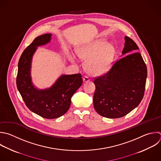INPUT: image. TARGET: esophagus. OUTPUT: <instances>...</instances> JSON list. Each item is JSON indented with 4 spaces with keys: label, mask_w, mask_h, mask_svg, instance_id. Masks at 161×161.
Listing matches in <instances>:
<instances>
[{
    "label": "esophagus",
    "mask_w": 161,
    "mask_h": 161,
    "mask_svg": "<svg viewBox=\"0 0 161 161\" xmlns=\"http://www.w3.org/2000/svg\"><path fill=\"white\" fill-rule=\"evenodd\" d=\"M90 80V79L87 77V76H84L83 77V81L84 82H89Z\"/></svg>",
    "instance_id": "esophagus-1"
}]
</instances>
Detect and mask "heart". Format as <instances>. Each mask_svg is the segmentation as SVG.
Returning <instances> with one entry per match:
<instances>
[{
	"label": "heart",
	"mask_w": 161,
	"mask_h": 161,
	"mask_svg": "<svg viewBox=\"0 0 161 161\" xmlns=\"http://www.w3.org/2000/svg\"><path fill=\"white\" fill-rule=\"evenodd\" d=\"M78 56L86 60L84 68L92 75H101L109 69L116 55V48L106 40L85 45L77 51Z\"/></svg>",
	"instance_id": "heart-1"
}]
</instances>
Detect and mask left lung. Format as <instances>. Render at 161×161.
Here are the masks:
<instances>
[{
  "instance_id": "8db88e82",
  "label": "left lung",
  "mask_w": 161,
  "mask_h": 161,
  "mask_svg": "<svg viewBox=\"0 0 161 161\" xmlns=\"http://www.w3.org/2000/svg\"><path fill=\"white\" fill-rule=\"evenodd\" d=\"M122 55L109 70L94 79L93 96L96 112L108 118L126 115L138 106L143 99L147 70L136 44L125 36Z\"/></svg>"
}]
</instances>
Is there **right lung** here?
<instances>
[{
    "instance_id": "right-lung-1",
    "label": "right lung",
    "mask_w": 161,
    "mask_h": 161,
    "mask_svg": "<svg viewBox=\"0 0 161 161\" xmlns=\"http://www.w3.org/2000/svg\"><path fill=\"white\" fill-rule=\"evenodd\" d=\"M52 34L36 37L24 50L18 63L17 87L26 106L33 113L47 119L64 115L69 110L71 98L81 86L80 74L62 75L48 89H38L34 86L31 77L33 56L37 47L48 43Z\"/></svg>"
}]
</instances>
